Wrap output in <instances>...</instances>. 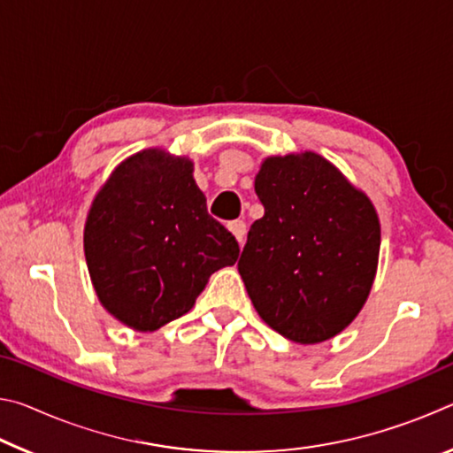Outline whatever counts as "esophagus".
<instances>
[{
    "instance_id": "esophagus-1",
    "label": "esophagus",
    "mask_w": 453,
    "mask_h": 453,
    "mask_svg": "<svg viewBox=\"0 0 453 453\" xmlns=\"http://www.w3.org/2000/svg\"><path fill=\"white\" fill-rule=\"evenodd\" d=\"M227 227H229V232H232V234L235 235V240L240 242V243H243V237H245V221H242V219L229 221Z\"/></svg>"
}]
</instances>
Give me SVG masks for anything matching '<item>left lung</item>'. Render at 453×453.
I'll return each mask as SVG.
<instances>
[{
  "mask_svg": "<svg viewBox=\"0 0 453 453\" xmlns=\"http://www.w3.org/2000/svg\"><path fill=\"white\" fill-rule=\"evenodd\" d=\"M264 218L237 262L267 326L297 343L326 342L367 300L380 219L365 194L318 153L267 157L256 175Z\"/></svg>",
  "mask_w": 453,
  "mask_h": 453,
  "instance_id": "8db88e82",
  "label": "left lung"
}]
</instances>
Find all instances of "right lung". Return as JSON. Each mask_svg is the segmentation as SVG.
<instances>
[{
    "mask_svg": "<svg viewBox=\"0 0 453 453\" xmlns=\"http://www.w3.org/2000/svg\"><path fill=\"white\" fill-rule=\"evenodd\" d=\"M186 157L145 150L116 167L91 203L83 250L104 308L137 332L188 313L240 245L208 213Z\"/></svg>",
    "mask_w": 453,
    "mask_h": 453,
    "instance_id": "add662e5",
    "label": "right lung"
}]
</instances>
